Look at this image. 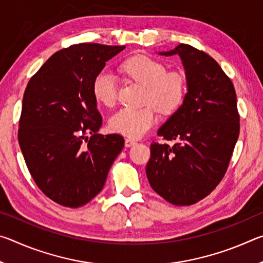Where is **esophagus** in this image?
Listing matches in <instances>:
<instances>
[{
  "label": "esophagus",
  "instance_id": "1",
  "mask_svg": "<svg viewBox=\"0 0 263 263\" xmlns=\"http://www.w3.org/2000/svg\"><path fill=\"white\" fill-rule=\"evenodd\" d=\"M136 144H137V141L135 139H131V138H126V139H125L126 147H132V146H135Z\"/></svg>",
  "mask_w": 263,
  "mask_h": 263
}]
</instances>
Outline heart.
<instances>
[{
	"mask_svg": "<svg viewBox=\"0 0 263 263\" xmlns=\"http://www.w3.org/2000/svg\"><path fill=\"white\" fill-rule=\"evenodd\" d=\"M123 69L133 81L146 88L141 109H122L109 121L114 132L126 137L140 138L157 123L154 108L162 114H171L182 104L186 91L184 75L179 70L167 72L162 62L139 55L128 59ZM92 92L99 103L112 106L117 100V81L112 73L103 70L92 83Z\"/></svg>",
	"mask_w": 263,
	"mask_h": 263,
	"instance_id": "heart-1",
	"label": "heart"
}]
</instances>
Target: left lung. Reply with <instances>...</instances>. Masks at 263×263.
I'll use <instances>...</instances> for the list:
<instances>
[{"instance_id":"obj_1","label":"left lung","mask_w":263,"mask_h":263,"mask_svg":"<svg viewBox=\"0 0 263 263\" xmlns=\"http://www.w3.org/2000/svg\"><path fill=\"white\" fill-rule=\"evenodd\" d=\"M159 54L180 57L186 94L158 131L176 144L151 145L146 175L167 202L191 205L206 197L228 169L240 130L237 95L232 81L206 53L180 44Z\"/></svg>"}]
</instances>
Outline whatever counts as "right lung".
Here are the masks:
<instances>
[{
    "label": "right lung",
    "mask_w": 263,
    "mask_h": 263,
    "mask_svg": "<svg viewBox=\"0 0 263 263\" xmlns=\"http://www.w3.org/2000/svg\"><path fill=\"white\" fill-rule=\"evenodd\" d=\"M124 48L101 44L64 48L26 86L18 142L35 184L60 205L90 202L124 147L122 136L97 133L102 117L92 92L105 62Z\"/></svg>",
    "instance_id": "obj_1"
}]
</instances>
